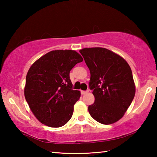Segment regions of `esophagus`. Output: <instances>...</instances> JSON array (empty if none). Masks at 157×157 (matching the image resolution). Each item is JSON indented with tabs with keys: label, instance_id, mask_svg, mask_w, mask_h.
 I'll return each instance as SVG.
<instances>
[{
	"label": "esophagus",
	"instance_id": "esophagus-1",
	"mask_svg": "<svg viewBox=\"0 0 157 157\" xmlns=\"http://www.w3.org/2000/svg\"><path fill=\"white\" fill-rule=\"evenodd\" d=\"M88 92H89V90H87V91H81V94L82 95H84V94H87V93H88Z\"/></svg>",
	"mask_w": 157,
	"mask_h": 157
}]
</instances>
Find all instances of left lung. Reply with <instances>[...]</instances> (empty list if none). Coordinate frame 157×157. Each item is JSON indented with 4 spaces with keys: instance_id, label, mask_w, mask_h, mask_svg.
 I'll list each match as a JSON object with an SVG mask.
<instances>
[{
    "instance_id": "obj_1",
    "label": "left lung",
    "mask_w": 157,
    "mask_h": 157,
    "mask_svg": "<svg viewBox=\"0 0 157 157\" xmlns=\"http://www.w3.org/2000/svg\"><path fill=\"white\" fill-rule=\"evenodd\" d=\"M89 68V88L95 97L89 112L98 123L109 124L124 116L134 99L136 88L132 70L120 55L104 48L79 50Z\"/></svg>"
}]
</instances>
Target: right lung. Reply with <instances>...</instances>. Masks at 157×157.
Instances as JSON below:
<instances>
[{
    "mask_svg": "<svg viewBox=\"0 0 157 157\" xmlns=\"http://www.w3.org/2000/svg\"><path fill=\"white\" fill-rule=\"evenodd\" d=\"M83 58L72 50L46 53L34 62L26 75L24 95L32 112L39 122L60 127L71 118L80 91L73 90L70 71Z\"/></svg>",
    "mask_w": 157,
    "mask_h": 157,
    "instance_id": "obj_1",
    "label": "right lung"
}]
</instances>
